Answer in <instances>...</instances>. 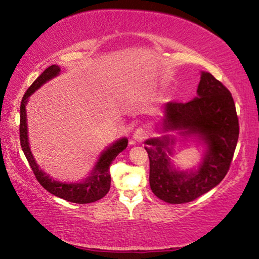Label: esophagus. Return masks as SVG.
Here are the masks:
<instances>
[{"label": "esophagus", "mask_w": 259, "mask_h": 259, "mask_svg": "<svg viewBox=\"0 0 259 259\" xmlns=\"http://www.w3.org/2000/svg\"><path fill=\"white\" fill-rule=\"evenodd\" d=\"M147 137H148V131H147V128H146V127H144V126L139 127V128L136 130V132L133 133L134 140H137V141L145 140V139L147 138Z\"/></svg>", "instance_id": "1"}]
</instances>
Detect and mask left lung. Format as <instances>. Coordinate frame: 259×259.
I'll use <instances>...</instances> for the list:
<instances>
[{
  "label": "left lung",
  "instance_id": "1",
  "mask_svg": "<svg viewBox=\"0 0 259 259\" xmlns=\"http://www.w3.org/2000/svg\"><path fill=\"white\" fill-rule=\"evenodd\" d=\"M167 130H186L198 134L208 146L197 170L179 171L170 166L164 152L168 140L149 139L145 149L149 157V185L160 200L181 204L208 193L229 170L239 136L238 117L229 90L211 73L202 72L197 98L166 105Z\"/></svg>",
  "mask_w": 259,
  "mask_h": 259
}]
</instances>
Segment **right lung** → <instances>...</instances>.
<instances>
[{
    "mask_svg": "<svg viewBox=\"0 0 259 259\" xmlns=\"http://www.w3.org/2000/svg\"><path fill=\"white\" fill-rule=\"evenodd\" d=\"M61 69L57 65L49 66L42 72V74L30 85V88L24 93L23 98L21 102L20 107V141L22 149L25 157H27L28 162L31 167V169L35 174V178L37 181L40 183V186L44 189H47L49 193H51L55 196H58L63 198V200L73 202V203H91V202H96L103 198L105 195L108 193L111 188V174H110V167L112 162H113L115 157L119 153L122 152L123 149L128 145V140L127 139H121L111 146L110 148L105 151L100 159L97 163L93 171V175L89 178L84 183H61L57 181H54L49 176L43 173L37 166L35 160H33L31 152H30L29 144H28V136H27V114H25V105H27L28 97L36 91L40 85H43L46 81H48L51 78L57 76Z\"/></svg>",
    "mask_w": 259,
    "mask_h": 259,
    "instance_id": "1",
    "label": "right lung"
}]
</instances>
